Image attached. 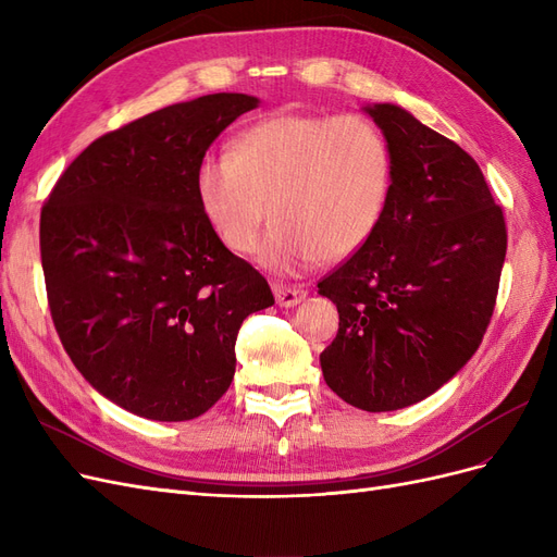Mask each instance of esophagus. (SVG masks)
Returning a JSON list of instances; mask_svg holds the SVG:
<instances>
[{"mask_svg":"<svg viewBox=\"0 0 557 557\" xmlns=\"http://www.w3.org/2000/svg\"><path fill=\"white\" fill-rule=\"evenodd\" d=\"M272 290H274V297H276V305L285 307V309L297 307L299 301H305V297H307V290L305 288H297V285L274 283Z\"/></svg>","mask_w":557,"mask_h":557,"instance_id":"esophagus-1","label":"esophagus"}]
</instances>
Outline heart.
Here are the masks:
<instances>
[{
    "mask_svg": "<svg viewBox=\"0 0 557 557\" xmlns=\"http://www.w3.org/2000/svg\"><path fill=\"white\" fill-rule=\"evenodd\" d=\"M393 183L383 132L358 113H274L246 127L232 153L197 162L201 215L234 252L258 248L269 272L295 276L360 250L376 232Z\"/></svg>",
    "mask_w": 557,
    "mask_h": 557,
    "instance_id": "obj_1",
    "label": "heart"
}]
</instances>
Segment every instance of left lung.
Here are the masks:
<instances>
[{
  "instance_id": "obj_1",
  "label": "left lung",
  "mask_w": 557,
  "mask_h": 557,
  "mask_svg": "<svg viewBox=\"0 0 557 557\" xmlns=\"http://www.w3.org/2000/svg\"><path fill=\"white\" fill-rule=\"evenodd\" d=\"M391 148L376 232L318 283L339 311L320 352L350 407L397 411L430 397L474 356L495 309L507 225L469 153L397 104H367Z\"/></svg>"
}]
</instances>
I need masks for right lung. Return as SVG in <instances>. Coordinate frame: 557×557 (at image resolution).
Listing matches in <instances>:
<instances>
[{
    "label": "right lung",
    "mask_w": 557,
    "mask_h": 557,
    "mask_svg": "<svg viewBox=\"0 0 557 557\" xmlns=\"http://www.w3.org/2000/svg\"><path fill=\"white\" fill-rule=\"evenodd\" d=\"M260 99L215 92L92 141L41 211L48 307L72 362L125 411L178 423L234 379L246 315L274 305L221 244L195 195L197 162Z\"/></svg>",
    "instance_id": "obj_1"
}]
</instances>
